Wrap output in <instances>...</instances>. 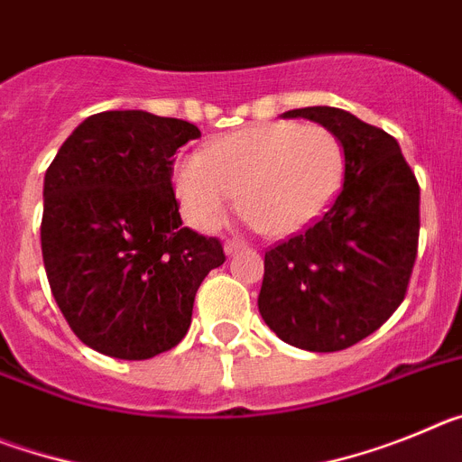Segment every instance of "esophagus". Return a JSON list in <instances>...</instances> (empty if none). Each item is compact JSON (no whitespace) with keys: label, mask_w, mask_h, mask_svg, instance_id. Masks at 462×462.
I'll return each instance as SVG.
<instances>
[{"label":"esophagus","mask_w":462,"mask_h":462,"mask_svg":"<svg viewBox=\"0 0 462 462\" xmlns=\"http://www.w3.org/2000/svg\"><path fill=\"white\" fill-rule=\"evenodd\" d=\"M240 250H247V245L240 243V240H226V245H224V252H226L228 256H234L236 252Z\"/></svg>","instance_id":"1"}]
</instances>
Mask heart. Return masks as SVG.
Here are the masks:
<instances>
[{
  "instance_id": "obj_1",
  "label": "heart",
  "mask_w": 462,
  "mask_h": 462,
  "mask_svg": "<svg viewBox=\"0 0 462 462\" xmlns=\"http://www.w3.org/2000/svg\"><path fill=\"white\" fill-rule=\"evenodd\" d=\"M345 150L321 125L273 122L228 134L175 166V191L187 219L210 231L243 199L247 217L273 236L308 228L333 203Z\"/></svg>"
}]
</instances>
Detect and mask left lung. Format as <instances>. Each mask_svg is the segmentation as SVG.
I'll use <instances>...</instances> for the list:
<instances>
[{
  "label": "left lung",
  "instance_id": "8db88e82",
  "mask_svg": "<svg viewBox=\"0 0 462 462\" xmlns=\"http://www.w3.org/2000/svg\"><path fill=\"white\" fill-rule=\"evenodd\" d=\"M330 129L345 180L317 224L263 259L259 312L287 345L340 352L379 328L407 293L419 247V182L393 136L330 106L287 110Z\"/></svg>",
  "mask_w": 462,
  "mask_h": 462
}]
</instances>
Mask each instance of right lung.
I'll return each instance as SVG.
<instances>
[{
    "mask_svg": "<svg viewBox=\"0 0 462 462\" xmlns=\"http://www.w3.org/2000/svg\"><path fill=\"white\" fill-rule=\"evenodd\" d=\"M199 126L145 110L89 116L43 180L41 252L71 330L94 352L145 361L185 337L194 296L226 256L182 226L173 154Z\"/></svg>",
    "mask_w": 462,
    "mask_h": 462,
    "instance_id": "add662e5",
    "label": "right lung"
}]
</instances>
